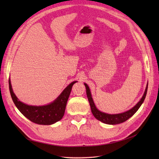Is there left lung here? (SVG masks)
Instances as JSON below:
<instances>
[{"mask_svg": "<svg viewBox=\"0 0 159 159\" xmlns=\"http://www.w3.org/2000/svg\"><path fill=\"white\" fill-rule=\"evenodd\" d=\"M84 85L86 88V93H87L88 101L91 107V112H92L93 116L98 120H99V121L108 125H117V124L121 123L127 121V120L129 119L130 117H131L137 111V110L139 109V107H141V105L143 103L144 100L145 99L147 92V89H148V84H147L145 91V92H144L143 97L141 98L140 101H139V102L131 109H130L129 110L127 111H125L121 113L108 114L106 113L100 111L96 107L95 105L93 102L92 96H91L89 88L88 87V84H86L85 83H84Z\"/></svg>", "mask_w": 159, "mask_h": 159, "instance_id": "left-lung-1", "label": "left lung"}]
</instances>
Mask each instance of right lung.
Returning <instances> with one entry per match:
<instances>
[{
    "label": "right lung",
    "mask_w": 159,
    "mask_h": 159,
    "mask_svg": "<svg viewBox=\"0 0 159 159\" xmlns=\"http://www.w3.org/2000/svg\"><path fill=\"white\" fill-rule=\"evenodd\" d=\"M77 81H74L70 84L53 102L41 106H35L20 102L13 92L10 78L8 81L11 98L17 109L32 122L44 125L54 124L63 117L72 86Z\"/></svg>",
    "instance_id": "right-lung-1"
}]
</instances>
